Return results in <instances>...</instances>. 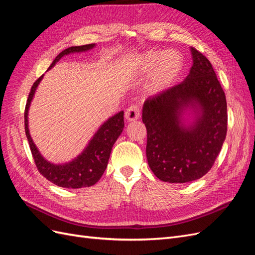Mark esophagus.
Wrapping results in <instances>:
<instances>
[{
  "mask_svg": "<svg viewBox=\"0 0 255 255\" xmlns=\"http://www.w3.org/2000/svg\"><path fill=\"white\" fill-rule=\"evenodd\" d=\"M139 117H140V109L137 104L130 105L126 112V119L128 121H134V120L139 119Z\"/></svg>",
  "mask_w": 255,
  "mask_h": 255,
  "instance_id": "34e87169",
  "label": "esophagus"
}]
</instances>
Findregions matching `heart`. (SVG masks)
Segmentation results:
<instances>
[{"label": "heart", "mask_w": 255, "mask_h": 255, "mask_svg": "<svg viewBox=\"0 0 255 255\" xmlns=\"http://www.w3.org/2000/svg\"><path fill=\"white\" fill-rule=\"evenodd\" d=\"M139 73H152L148 84L151 94L164 91L175 82L184 67V58L177 51H148L136 59Z\"/></svg>", "instance_id": "obj_1"}]
</instances>
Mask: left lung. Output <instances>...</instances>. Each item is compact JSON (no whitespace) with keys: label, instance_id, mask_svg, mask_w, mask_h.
<instances>
[{"label":"left lung","instance_id":"obj_1","mask_svg":"<svg viewBox=\"0 0 255 255\" xmlns=\"http://www.w3.org/2000/svg\"><path fill=\"white\" fill-rule=\"evenodd\" d=\"M190 51L187 78L146 99L142 109L149 167L168 183H188L206 174L227 136L225 91L210 60L195 48ZM187 108L197 111L190 126L181 118Z\"/></svg>","mask_w":255,"mask_h":255}]
</instances>
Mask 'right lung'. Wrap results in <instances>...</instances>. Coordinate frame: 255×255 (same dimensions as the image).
I'll use <instances>...</instances> for the list:
<instances>
[{
	"mask_svg": "<svg viewBox=\"0 0 255 255\" xmlns=\"http://www.w3.org/2000/svg\"><path fill=\"white\" fill-rule=\"evenodd\" d=\"M95 45V43H90L79 45V47H70L64 50L63 52H60L58 54L55 59L53 60V63L51 64L48 70H50V69L63 56L68 55V54L70 53L88 51L94 48ZM42 78L43 74L33 84L24 111L25 134L38 171H39L45 179L57 185L59 187L75 189L92 186V185H95L100 179H101V176L107 167V163H109V158L111 155L113 145L122 133L123 127H125L123 112L116 114L106 122L103 123L101 128L97 130V133L94 135V137L91 138L88 145L78 157H75L71 161L63 165H54L41 156L40 152L38 151L35 143L33 142V139L32 137H30L28 130V109L30 102H32V100L34 98L38 84L40 83Z\"/></svg>",
	"mask_w": 255,
	"mask_h": 255,
	"instance_id": "1",
	"label": "right lung"
}]
</instances>
